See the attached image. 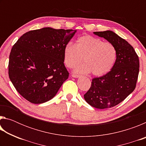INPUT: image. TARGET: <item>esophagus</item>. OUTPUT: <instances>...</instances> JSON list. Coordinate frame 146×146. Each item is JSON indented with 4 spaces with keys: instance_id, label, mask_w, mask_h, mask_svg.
Instances as JSON below:
<instances>
[{
    "instance_id": "1",
    "label": "esophagus",
    "mask_w": 146,
    "mask_h": 146,
    "mask_svg": "<svg viewBox=\"0 0 146 146\" xmlns=\"http://www.w3.org/2000/svg\"><path fill=\"white\" fill-rule=\"evenodd\" d=\"M71 76H72L73 77H74V78H78V77H80V76H81V75H75V74H73V75Z\"/></svg>"
}]
</instances>
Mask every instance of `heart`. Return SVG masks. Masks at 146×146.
Listing matches in <instances>:
<instances>
[{"label":"heart","mask_w":146,"mask_h":146,"mask_svg":"<svg viewBox=\"0 0 146 146\" xmlns=\"http://www.w3.org/2000/svg\"><path fill=\"white\" fill-rule=\"evenodd\" d=\"M117 56V49L112 43L89 35L80 36L75 44L68 43L64 48V61L67 67L75 68L84 60L85 63L76 68V72H91L95 76L110 72Z\"/></svg>","instance_id":"heart-1"}]
</instances>
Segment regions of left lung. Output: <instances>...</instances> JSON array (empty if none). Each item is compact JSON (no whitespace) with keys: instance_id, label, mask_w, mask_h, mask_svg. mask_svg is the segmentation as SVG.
<instances>
[{"instance_id":"1","label":"left lung","mask_w":146,"mask_h":146,"mask_svg":"<svg viewBox=\"0 0 146 146\" xmlns=\"http://www.w3.org/2000/svg\"><path fill=\"white\" fill-rule=\"evenodd\" d=\"M112 43L117 49V60L110 72L93 78L84 97L93 107L104 110L118 105L136 88L139 73V58L133 47L111 31L94 32Z\"/></svg>"}]
</instances>
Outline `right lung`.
Returning a JSON list of instances; mask_svg holds the SVG:
<instances>
[{
	"label": "right lung",
	"mask_w": 146,
	"mask_h": 146,
	"mask_svg": "<svg viewBox=\"0 0 146 146\" xmlns=\"http://www.w3.org/2000/svg\"><path fill=\"white\" fill-rule=\"evenodd\" d=\"M76 30L44 28L23 35L12 47L8 74L20 95L33 104L55 97L69 72L64 48Z\"/></svg>",
	"instance_id": "add662e5"
}]
</instances>
